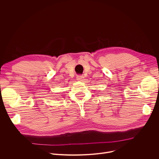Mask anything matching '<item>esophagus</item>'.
Returning a JSON list of instances; mask_svg holds the SVG:
<instances>
[{
    "label": "esophagus",
    "mask_w": 159,
    "mask_h": 159,
    "mask_svg": "<svg viewBox=\"0 0 159 159\" xmlns=\"http://www.w3.org/2000/svg\"><path fill=\"white\" fill-rule=\"evenodd\" d=\"M77 80H79V81H82L83 80V79L84 78V77L82 75H77Z\"/></svg>",
    "instance_id": "34e87169"
}]
</instances>
